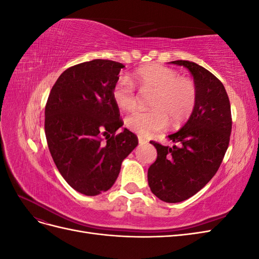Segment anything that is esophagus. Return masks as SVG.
<instances>
[{"mask_svg": "<svg viewBox=\"0 0 259 259\" xmlns=\"http://www.w3.org/2000/svg\"><path fill=\"white\" fill-rule=\"evenodd\" d=\"M138 143H139V145H146L148 142H147L145 138H143L142 136H139L138 137Z\"/></svg>", "mask_w": 259, "mask_h": 259, "instance_id": "34e87169", "label": "esophagus"}]
</instances>
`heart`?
Returning <instances> with one entry per match:
<instances>
[{
  "mask_svg": "<svg viewBox=\"0 0 259 259\" xmlns=\"http://www.w3.org/2000/svg\"><path fill=\"white\" fill-rule=\"evenodd\" d=\"M140 92L153 91L148 111H135L125 120V125L142 137H150L170 124L179 125L191 115L197 104L198 92L194 82L180 76L176 70L159 64L146 65L136 70L132 77L121 76L112 89L114 104L123 111H131L137 105L135 86Z\"/></svg>",
  "mask_w": 259,
  "mask_h": 259,
  "instance_id": "obj_1",
  "label": "heart"
}]
</instances>
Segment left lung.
I'll return each instance as SVG.
<instances>
[{
	"label": "left lung",
	"instance_id": "8db88e82",
	"mask_svg": "<svg viewBox=\"0 0 259 259\" xmlns=\"http://www.w3.org/2000/svg\"><path fill=\"white\" fill-rule=\"evenodd\" d=\"M170 64L189 70L197 86L194 110L184 126L168 135L173 147L151 142L158 156L148 169L152 193L167 203L189 199L216 174L228 149L232 120L223 83L208 70L188 60Z\"/></svg>",
	"mask_w": 259,
	"mask_h": 259
}]
</instances>
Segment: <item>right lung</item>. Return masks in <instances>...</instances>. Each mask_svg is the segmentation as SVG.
<instances>
[{"label": "right lung", "instance_id": "obj_1", "mask_svg": "<svg viewBox=\"0 0 259 259\" xmlns=\"http://www.w3.org/2000/svg\"><path fill=\"white\" fill-rule=\"evenodd\" d=\"M125 66L94 59L68 68L45 106V135L61 176L74 190L97 195L110 189L122 161L138 145L124 128L112 89Z\"/></svg>", "mask_w": 259, "mask_h": 259}]
</instances>
